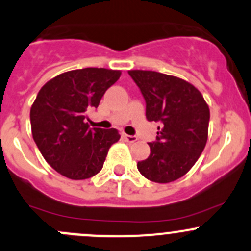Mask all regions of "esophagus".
I'll use <instances>...</instances> for the list:
<instances>
[{"mask_svg":"<svg viewBox=\"0 0 251 251\" xmlns=\"http://www.w3.org/2000/svg\"><path fill=\"white\" fill-rule=\"evenodd\" d=\"M123 137L127 141L128 143H133L137 141V137L136 136H131V135H126V133H123Z\"/></svg>","mask_w":251,"mask_h":251,"instance_id":"34e87169","label":"esophagus"}]
</instances>
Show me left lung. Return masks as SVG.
<instances>
[{
	"instance_id": "1",
	"label": "left lung",
	"mask_w": 251,
	"mask_h": 251,
	"mask_svg": "<svg viewBox=\"0 0 251 251\" xmlns=\"http://www.w3.org/2000/svg\"><path fill=\"white\" fill-rule=\"evenodd\" d=\"M146 100V118L160 123L151 154L137 169L154 182L174 181L193 168L205 148L210 109L189 82L154 71H128Z\"/></svg>"
}]
</instances>
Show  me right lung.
<instances>
[{
	"label": "right lung",
	"mask_w": 251,
	"mask_h": 251,
	"mask_svg": "<svg viewBox=\"0 0 251 251\" xmlns=\"http://www.w3.org/2000/svg\"><path fill=\"white\" fill-rule=\"evenodd\" d=\"M121 76L106 69L74 70L50 79L30 109L33 138L46 162L61 175L83 180L101 170L108 151L118 142V130L89 127L87 111Z\"/></svg>",
	"instance_id": "right-lung-1"
}]
</instances>
